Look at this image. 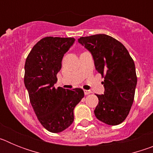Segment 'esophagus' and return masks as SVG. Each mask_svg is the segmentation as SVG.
<instances>
[{
  "label": "esophagus",
  "mask_w": 153,
  "mask_h": 153,
  "mask_svg": "<svg viewBox=\"0 0 153 153\" xmlns=\"http://www.w3.org/2000/svg\"><path fill=\"white\" fill-rule=\"evenodd\" d=\"M83 91H84V94H85V95H88V94L91 93V91H90V90H83Z\"/></svg>",
  "instance_id": "34e87169"
}]
</instances>
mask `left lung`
<instances>
[{
    "label": "left lung",
    "mask_w": 153,
    "mask_h": 153,
    "mask_svg": "<svg viewBox=\"0 0 153 153\" xmlns=\"http://www.w3.org/2000/svg\"><path fill=\"white\" fill-rule=\"evenodd\" d=\"M78 42L91 53L101 74L105 91L97 95L94 110L99 120L110 126L123 123L130 111L137 84L135 63L123 44L106 34L82 36Z\"/></svg>",
    "instance_id": "8db88e82"
}]
</instances>
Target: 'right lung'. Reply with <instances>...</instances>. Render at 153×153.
I'll return each mask as SVG.
<instances>
[{
	"instance_id": "obj_1",
	"label": "right lung",
	"mask_w": 153,
	"mask_h": 153,
	"mask_svg": "<svg viewBox=\"0 0 153 153\" xmlns=\"http://www.w3.org/2000/svg\"><path fill=\"white\" fill-rule=\"evenodd\" d=\"M74 41L73 37H44L33 46L24 66V85L35 114L46 129L54 133L73 123L74 108L84 97L80 88L54 87L63 56Z\"/></svg>"
}]
</instances>
